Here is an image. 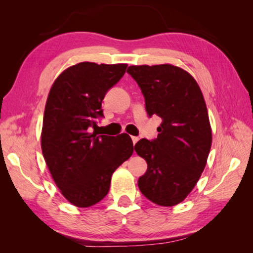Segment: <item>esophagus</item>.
<instances>
[{
  "mask_svg": "<svg viewBox=\"0 0 253 253\" xmlns=\"http://www.w3.org/2000/svg\"><path fill=\"white\" fill-rule=\"evenodd\" d=\"M131 140H132V144H136L137 142H138V137H135V136H132L131 137Z\"/></svg>",
  "mask_w": 253,
  "mask_h": 253,
  "instance_id": "esophagus-1",
  "label": "esophagus"
}]
</instances>
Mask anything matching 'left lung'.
<instances>
[{
	"label": "left lung",
	"mask_w": 253,
	"mask_h": 253,
	"mask_svg": "<svg viewBox=\"0 0 253 253\" xmlns=\"http://www.w3.org/2000/svg\"><path fill=\"white\" fill-rule=\"evenodd\" d=\"M127 72L142 89L149 117L162 118L154 140L140 139L135 151L147 163L138 179L145 198L174 207L191 193L207 165L212 145L207 104L196 80L169 65L130 66Z\"/></svg>",
	"instance_id": "1"
}]
</instances>
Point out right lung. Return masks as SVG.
<instances>
[{
	"label": "right lung",
	"instance_id": "right-lung-1",
	"mask_svg": "<svg viewBox=\"0 0 253 253\" xmlns=\"http://www.w3.org/2000/svg\"><path fill=\"white\" fill-rule=\"evenodd\" d=\"M126 63L80 62L58 76L45 102L41 148L61 194L78 208L105 198L113 173L134 152L127 134L89 132L102 117L106 92L125 74Z\"/></svg>",
	"mask_w": 253,
	"mask_h": 253
}]
</instances>
